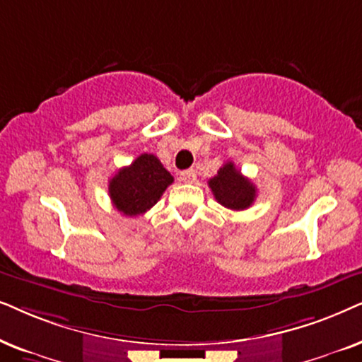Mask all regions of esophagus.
<instances>
[{
  "mask_svg": "<svg viewBox=\"0 0 362 362\" xmlns=\"http://www.w3.org/2000/svg\"><path fill=\"white\" fill-rule=\"evenodd\" d=\"M180 180L185 182V184H194V182L197 180V173L194 168H189V170L180 172Z\"/></svg>",
  "mask_w": 362,
  "mask_h": 362,
  "instance_id": "1",
  "label": "esophagus"
}]
</instances>
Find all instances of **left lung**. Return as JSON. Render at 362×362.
<instances>
[{"label": "left lung", "instance_id": "1", "mask_svg": "<svg viewBox=\"0 0 362 362\" xmlns=\"http://www.w3.org/2000/svg\"><path fill=\"white\" fill-rule=\"evenodd\" d=\"M209 187L216 202L230 210L248 209L257 199V187L242 175L233 162L223 163L209 180Z\"/></svg>", "mask_w": 362, "mask_h": 362}]
</instances>
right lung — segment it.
Segmentation results:
<instances>
[{
    "instance_id": "1",
    "label": "right lung",
    "mask_w": 362,
    "mask_h": 362,
    "mask_svg": "<svg viewBox=\"0 0 362 362\" xmlns=\"http://www.w3.org/2000/svg\"><path fill=\"white\" fill-rule=\"evenodd\" d=\"M172 182L170 172L156 156L142 153L110 178L109 197L120 214L137 216L151 210Z\"/></svg>"
}]
</instances>
